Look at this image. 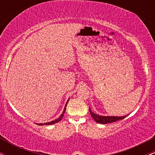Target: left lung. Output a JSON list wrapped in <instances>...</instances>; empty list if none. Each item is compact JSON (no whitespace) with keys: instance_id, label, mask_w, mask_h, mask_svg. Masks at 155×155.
Instances as JSON below:
<instances>
[{"instance_id":"obj_1","label":"left lung","mask_w":155,"mask_h":155,"mask_svg":"<svg viewBox=\"0 0 155 155\" xmlns=\"http://www.w3.org/2000/svg\"><path fill=\"white\" fill-rule=\"evenodd\" d=\"M90 115H91L92 118L94 119V120L97 123L101 124H108L111 123V122H117V121L123 120L124 118H125L127 117V115L123 117H115V116H101V115L97 114H95L94 112L91 111V108L90 107Z\"/></svg>"}]
</instances>
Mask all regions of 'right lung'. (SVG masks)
I'll list each match as a JSON object with an SVG mask.
<instances>
[{
    "label": "right lung",
    "instance_id": "1",
    "mask_svg": "<svg viewBox=\"0 0 155 155\" xmlns=\"http://www.w3.org/2000/svg\"><path fill=\"white\" fill-rule=\"evenodd\" d=\"M68 100H69V99H68ZM68 101L66 102V104H65V108H64V110H63V113L61 114V115H60V116L58 117V119H56V120H53V121H51V122H46V123H37V124H38V125H50V124H53L57 123V122H59L60 121L62 120V118H63V117L64 114H65V109H66V106H67V104H68Z\"/></svg>",
    "mask_w": 155,
    "mask_h": 155
}]
</instances>
